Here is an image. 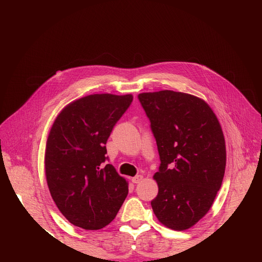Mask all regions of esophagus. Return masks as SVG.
Returning <instances> with one entry per match:
<instances>
[{
    "label": "esophagus",
    "instance_id": "1",
    "mask_svg": "<svg viewBox=\"0 0 262 262\" xmlns=\"http://www.w3.org/2000/svg\"><path fill=\"white\" fill-rule=\"evenodd\" d=\"M142 180H143V176H142V175H138V176L133 177V178L131 179V181L133 182V184H139V182H141Z\"/></svg>",
    "mask_w": 262,
    "mask_h": 262
}]
</instances>
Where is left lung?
I'll return each instance as SVG.
<instances>
[{
    "label": "left lung",
    "mask_w": 262,
    "mask_h": 262,
    "mask_svg": "<svg viewBox=\"0 0 262 262\" xmlns=\"http://www.w3.org/2000/svg\"><path fill=\"white\" fill-rule=\"evenodd\" d=\"M161 158L150 202L161 223L185 231L209 212L223 181L226 147L222 126L202 98L181 92L141 93Z\"/></svg>",
    "instance_id": "left-lung-1"
}]
</instances>
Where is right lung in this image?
Returning a JSON list of instances; mask_svg holds the SVG:
<instances>
[{"label": "right lung", "instance_id": "1", "mask_svg": "<svg viewBox=\"0 0 262 262\" xmlns=\"http://www.w3.org/2000/svg\"><path fill=\"white\" fill-rule=\"evenodd\" d=\"M132 99L131 94H93L70 102L54 119L46 143V179L71 224L105 227L128 195V181L102 163L110 133Z\"/></svg>", "mask_w": 262, "mask_h": 262}]
</instances>
